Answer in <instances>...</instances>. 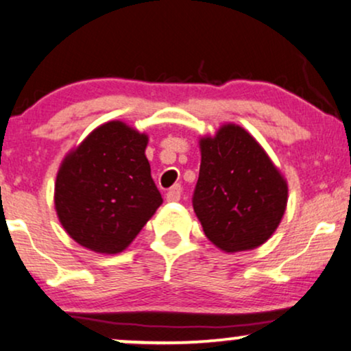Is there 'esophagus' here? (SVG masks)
Segmentation results:
<instances>
[{
	"label": "esophagus",
	"mask_w": 351,
	"mask_h": 351,
	"mask_svg": "<svg viewBox=\"0 0 351 351\" xmlns=\"http://www.w3.org/2000/svg\"><path fill=\"white\" fill-rule=\"evenodd\" d=\"M180 197H182V187H180V185H174V187L169 189V192L166 193L167 202H179Z\"/></svg>",
	"instance_id": "1"
}]
</instances>
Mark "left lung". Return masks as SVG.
I'll list each match as a JSON object with an SVG mask.
<instances>
[{
    "label": "left lung",
    "instance_id": "left-lung-1",
    "mask_svg": "<svg viewBox=\"0 0 351 351\" xmlns=\"http://www.w3.org/2000/svg\"><path fill=\"white\" fill-rule=\"evenodd\" d=\"M198 145L202 162L192 203L205 236L228 254L262 245L287 210V179L236 123L221 125Z\"/></svg>",
    "mask_w": 351,
    "mask_h": 351
}]
</instances>
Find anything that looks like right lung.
Returning <instances> with one entry per match:
<instances>
[{"label": "right lung", "instance_id": "right-lung-1", "mask_svg": "<svg viewBox=\"0 0 351 351\" xmlns=\"http://www.w3.org/2000/svg\"><path fill=\"white\" fill-rule=\"evenodd\" d=\"M146 146L148 135L112 120L64 156L55 210L77 244L97 254L122 252L161 206Z\"/></svg>", "mask_w": 351, "mask_h": 351}]
</instances>
